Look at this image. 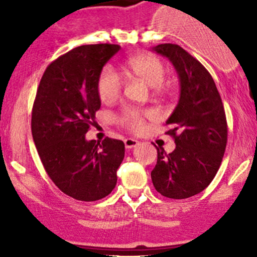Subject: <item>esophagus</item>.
I'll use <instances>...</instances> for the list:
<instances>
[{
  "label": "esophagus",
  "mask_w": 257,
  "mask_h": 257,
  "mask_svg": "<svg viewBox=\"0 0 257 257\" xmlns=\"http://www.w3.org/2000/svg\"><path fill=\"white\" fill-rule=\"evenodd\" d=\"M124 144H125L126 149H132V148H136L137 145L139 144V142L137 141V139H133V138H126L125 141H124Z\"/></svg>",
  "instance_id": "1"
}]
</instances>
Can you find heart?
I'll list each match as a JSON object with an SVG mask.
<instances>
[{
  "mask_svg": "<svg viewBox=\"0 0 257 257\" xmlns=\"http://www.w3.org/2000/svg\"><path fill=\"white\" fill-rule=\"evenodd\" d=\"M128 68L132 73L155 88L162 84L165 78V66L158 57L152 54H142L128 61ZM123 78L112 66H105L100 71L97 82V92L103 103H110L120 95L123 89ZM150 114L143 113L136 108H125L119 114V120L134 132H141L144 128L145 116Z\"/></svg>",
  "mask_w": 257,
  "mask_h": 257,
  "instance_id": "heart-1",
  "label": "heart"
}]
</instances>
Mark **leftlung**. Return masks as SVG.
I'll return each instance as SVG.
<instances>
[{
  "instance_id": "1",
  "label": "left lung",
  "mask_w": 257,
  "mask_h": 257,
  "mask_svg": "<svg viewBox=\"0 0 257 257\" xmlns=\"http://www.w3.org/2000/svg\"><path fill=\"white\" fill-rule=\"evenodd\" d=\"M153 51L174 66L180 97L167 120L175 149L169 154L158 149L152 181L163 196L186 199L201 193L219 170L227 143L226 116L214 79L198 59L172 43Z\"/></svg>"
}]
</instances>
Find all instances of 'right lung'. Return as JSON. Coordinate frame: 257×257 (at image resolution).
Instances as JSON below:
<instances>
[{
	"label": "right lung",
	"instance_id": "obj_1",
	"mask_svg": "<svg viewBox=\"0 0 257 257\" xmlns=\"http://www.w3.org/2000/svg\"><path fill=\"white\" fill-rule=\"evenodd\" d=\"M118 45H85L58 57L43 73L32 109V137L46 172L59 190L82 201L112 193L124 143L87 141L100 108L97 82Z\"/></svg>",
	"mask_w": 257,
	"mask_h": 257
}]
</instances>
